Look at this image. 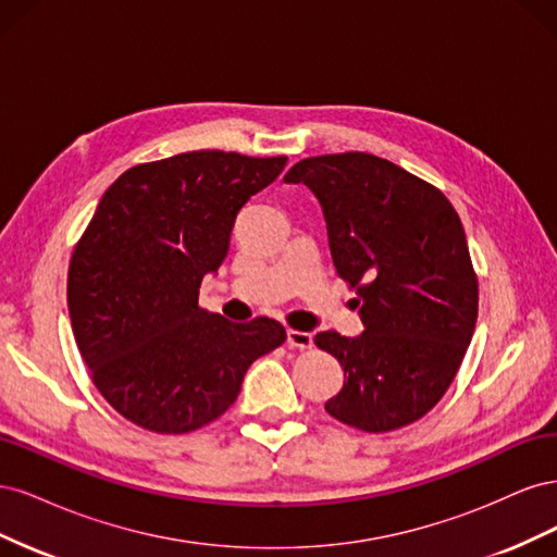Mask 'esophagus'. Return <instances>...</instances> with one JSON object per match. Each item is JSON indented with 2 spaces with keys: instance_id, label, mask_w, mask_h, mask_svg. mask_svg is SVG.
I'll list each match as a JSON object with an SVG mask.
<instances>
[{
  "instance_id": "34e87169",
  "label": "esophagus",
  "mask_w": 557,
  "mask_h": 557,
  "mask_svg": "<svg viewBox=\"0 0 557 557\" xmlns=\"http://www.w3.org/2000/svg\"><path fill=\"white\" fill-rule=\"evenodd\" d=\"M288 346L297 348V350H309L313 346V334L299 332V330H288Z\"/></svg>"
}]
</instances>
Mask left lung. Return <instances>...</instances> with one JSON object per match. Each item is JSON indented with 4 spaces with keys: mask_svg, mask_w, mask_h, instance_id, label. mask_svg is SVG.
<instances>
[{
    "mask_svg": "<svg viewBox=\"0 0 557 557\" xmlns=\"http://www.w3.org/2000/svg\"><path fill=\"white\" fill-rule=\"evenodd\" d=\"M305 183L325 213L336 274L356 290L364 332H318L344 385L325 411L362 432L423 418L462 364L479 315V278L458 211L432 183L372 153L305 158Z\"/></svg>",
    "mask_w": 557,
    "mask_h": 557,
    "instance_id": "left-lung-1",
    "label": "left lung"
}]
</instances>
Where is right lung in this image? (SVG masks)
I'll use <instances>...</instances> for the list:
<instances>
[{"label":"right lung","mask_w":557,"mask_h":557,"mask_svg":"<svg viewBox=\"0 0 557 557\" xmlns=\"http://www.w3.org/2000/svg\"><path fill=\"white\" fill-rule=\"evenodd\" d=\"M288 158L193 150L117 176L74 246L66 305L81 358L111 407L158 434L221 418L246 369L285 342L272 318L230 323L199 307L250 195Z\"/></svg>","instance_id":"right-lung-1"}]
</instances>
